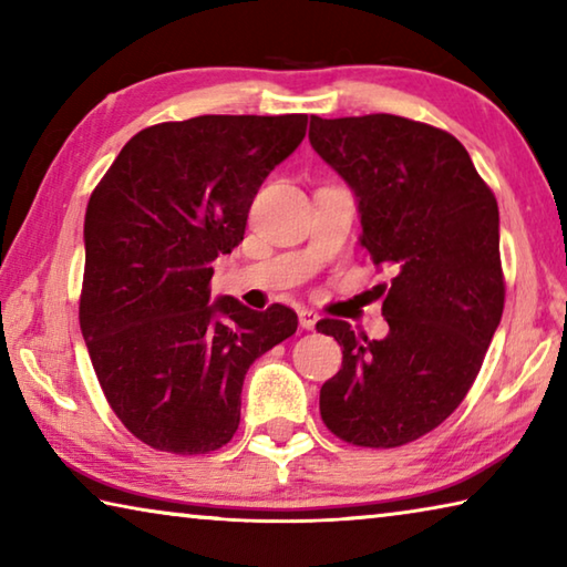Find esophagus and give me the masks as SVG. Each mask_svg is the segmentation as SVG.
Wrapping results in <instances>:
<instances>
[{"instance_id": "34e87169", "label": "esophagus", "mask_w": 567, "mask_h": 567, "mask_svg": "<svg viewBox=\"0 0 567 567\" xmlns=\"http://www.w3.org/2000/svg\"><path fill=\"white\" fill-rule=\"evenodd\" d=\"M297 318H300V324H302L305 330H312L315 324H318L320 315L315 312V310H307V307H300V310H297Z\"/></svg>"}]
</instances>
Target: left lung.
Wrapping results in <instances>:
<instances>
[{"instance_id": "left-lung-1", "label": "left lung", "mask_w": 567, "mask_h": 567, "mask_svg": "<svg viewBox=\"0 0 567 567\" xmlns=\"http://www.w3.org/2000/svg\"><path fill=\"white\" fill-rule=\"evenodd\" d=\"M310 145L354 189L360 245L395 272L382 300L388 338L368 340L344 320L318 322L342 348V368L320 390V415L350 445H408L465 400L501 324L497 199L467 150L433 124L312 114Z\"/></svg>"}]
</instances>
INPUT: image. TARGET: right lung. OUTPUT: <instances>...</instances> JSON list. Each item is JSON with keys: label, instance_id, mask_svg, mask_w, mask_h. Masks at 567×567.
Instances as JSON below:
<instances>
[{"label": "right lung", "instance_id": "add662e5", "mask_svg": "<svg viewBox=\"0 0 567 567\" xmlns=\"http://www.w3.org/2000/svg\"><path fill=\"white\" fill-rule=\"evenodd\" d=\"M305 132L307 114L152 124L94 187L80 328L110 408L145 445L175 455L227 445L249 364L295 334L290 307L209 302V280L215 257L245 239L265 177Z\"/></svg>", "mask_w": 567, "mask_h": 567}]
</instances>
